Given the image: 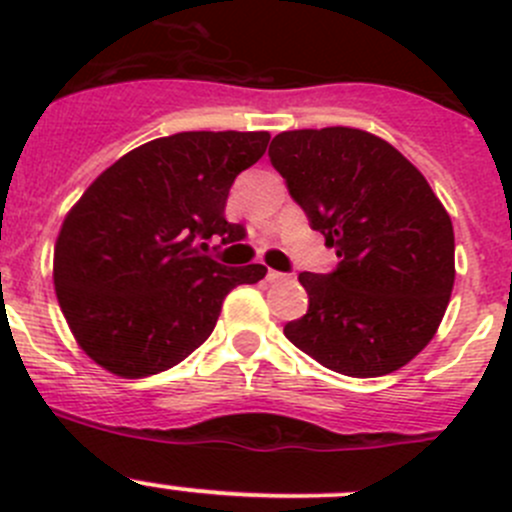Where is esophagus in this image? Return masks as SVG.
<instances>
[{
	"label": "esophagus",
	"mask_w": 512,
	"mask_h": 512,
	"mask_svg": "<svg viewBox=\"0 0 512 512\" xmlns=\"http://www.w3.org/2000/svg\"><path fill=\"white\" fill-rule=\"evenodd\" d=\"M285 277H287V275H282V272H277V270H267V277H265V280H267V282H272V285H275V282H282V280H285Z\"/></svg>",
	"instance_id": "obj_1"
}]
</instances>
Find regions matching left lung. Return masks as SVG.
<instances>
[{
	"instance_id": "8db88e82",
	"label": "left lung",
	"mask_w": 512,
	"mask_h": 512,
	"mask_svg": "<svg viewBox=\"0 0 512 512\" xmlns=\"http://www.w3.org/2000/svg\"><path fill=\"white\" fill-rule=\"evenodd\" d=\"M270 160L339 257L329 275H299L309 309L285 337L356 379L409 364L436 334L456 280L451 215L428 180L384 138L347 126L280 133Z\"/></svg>"
}]
</instances>
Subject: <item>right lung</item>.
<instances>
[{
	"mask_svg": "<svg viewBox=\"0 0 512 512\" xmlns=\"http://www.w3.org/2000/svg\"><path fill=\"white\" fill-rule=\"evenodd\" d=\"M267 131H185L133 148L103 170L64 218L54 287L86 356L123 379L180 364L213 334L223 299L267 267H225L198 242L245 237L225 203ZM200 247H208L200 242Z\"/></svg>",
	"mask_w": 512,
	"mask_h": 512,
	"instance_id": "add662e5",
	"label": "right lung"
}]
</instances>
